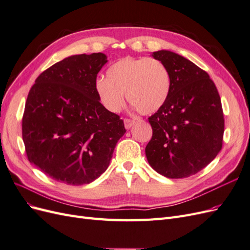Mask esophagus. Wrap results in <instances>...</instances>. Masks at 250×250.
Returning a JSON list of instances; mask_svg holds the SVG:
<instances>
[{"instance_id":"1","label":"esophagus","mask_w":250,"mask_h":250,"mask_svg":"<svg viewBox=\"0 0 250 250\" xmlns=\"http://www.w3.org/2000/svg\"><path fill=\"white\" fill-rule=\"evenodd\" d=\"M135 123V121L132 120V119H124V125H125V128L126 129H129L130 127H132V125Z\"/></svg>"}]
</instances>
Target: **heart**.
<instances>
[{
    "label": "heart",
    "instance_id": "1",
    "mask_svg": "<svg viewBox=\"0 0 250 250\" xmlns=\"http://www.w3.org/2000/svg\"><path fill=\"white\" fill-rule=\"evenodd\" d=\"M170 74L161 60L125 57L108 67L106 79L96 81V93L109 111L117 112L127 100L143 115L160 109L170 92Z\"/></svg>",
    "mask_w": 250,
    "mask_h": 250
}]
</instances>
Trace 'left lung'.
<instances>
[{
    "mask_svg": "<svg viewBox=\"0 0 250 250\" xmlns=\"http://www.w3.org/2000/svg\"><path fill=\"white\" fill-rule=\"evenodd\" d=\"M170 74L167 100L148 118L152 138L146 156L157 173L168 178L194 175L222 148L224 117L220 96L208 74L171 51L153 52Z\"/></svg>",
    "mask_w": 250,
    "mask_h": 250,
    "instance_id": "1",
    "label": "left lung"
}]
</instances>
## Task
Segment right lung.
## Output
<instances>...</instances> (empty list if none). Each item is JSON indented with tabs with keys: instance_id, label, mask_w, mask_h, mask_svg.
<instances>
[{
	"instance_id": "add662e5",
	"label": "right lung",
	"mask_w": 250,
	"mask_h": 250,
	"mask_svg": "<svg viewBox=\"0 0 250 250\" xmlns=\"http://www.w3.org/2000/svg\"><path fill=\"white\" fill-rule=\"evenodd\" d=\"M103 53L64 58L36 78L21 120L29 162L65 185L92 183L108 168L123 120L105 108L96 93Z\"/></svg>"
}]
</instances>
